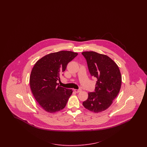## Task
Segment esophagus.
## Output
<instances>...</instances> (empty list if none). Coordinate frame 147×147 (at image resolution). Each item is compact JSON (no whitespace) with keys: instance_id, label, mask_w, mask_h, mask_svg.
Masks as SVG:
<instances>
[{"instance_id":"esophagus-1","label":"esophagus","mask_w":147,"mask_h":147,"mask_svg":"<svg viewBox=\"0 0 147 147\" xmlns=\"http://www.w3.org/2000/svg\"><path fill=\"white\" fill-rule=\"evenodd\" d=\"M74 92L76 93H80V92H81L82 91V90L81 89H74Z\"/></svg>"}]
</instances>
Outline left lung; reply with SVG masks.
<instances>
[{
	"instance_id": "obj_1",
	"label": "left lung",
	"mask_w": 147,
	"mask_h": 147,
	"mask_svg": "<svg viewBox=\"0 0 147 147\" xmlns=\"http://www.w3.org/2000/svg\"><path fill=\"white\" fill-rule=\"evenodd\" d=\"M91 76L96 78L95 92H89L82 103L86 109L95 113L107 109L120 92L122 76L117 65L106 55L84 52Z\"/></svg>"
}]
</instances>
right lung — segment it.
<instances>
[{
  "label": "right lung",
  "instance_id": "obj_1",
  "mask_svg": "<svg viewBox=\"0 0 147 147\" xmlns=\"http://www.w3.org/2000/svg\"><path fill=\"white\" fill-rule=\"evenodd\" d=\"M78 54L67 51L51 53L38 60L33 67L30 88L36 101L45 111L54 113L66 107L73 90L63 88L57 81L60 80L68 62Z\"/></svg>",
  "mask_w": 147,
  "mask_h": 147
}]
</instances>
